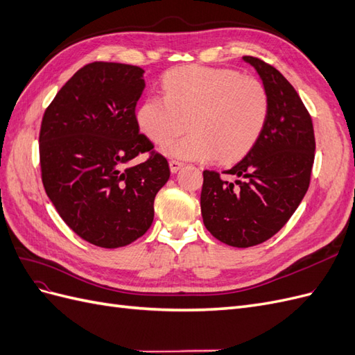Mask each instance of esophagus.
<instances>
[{
  "mask_svg": "<svg viewBox=\"0 0 355 355\" xmlns=\"http://www.w3.org/2000/svg\"><path fill=\"white\" fill-rule=\"evenodd\" d=\"M168 166H170L171 173H176V171H178V170H179L182 166H184V164H182L180 161H176V159H170V161H168Z\"/></svg>",
  "mask_w": 355,
  "mask_h": 355,
  "instance_id": "34e87169",
  "label": "esophagus"
}]
</instances>
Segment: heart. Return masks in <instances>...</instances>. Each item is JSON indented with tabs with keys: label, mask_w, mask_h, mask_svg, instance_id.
Here are the masks:
<instances>
[{
	"label": "heart",
	"mask_w": 355,
	"mask_h": 355,
	"mask_svg": "<svg viewBox=\"0 0 355 355\" xmlns=\"http://www.w3.org/2000/svg\"><path fill=\"white\" fill-rule=\"evenodd\" d=\"M163 90L164 98L148 96L142 101L136 120L158 145L189 125V135L163 149L180 159H239L259 141L270 118L271 99L263 83L232 69H171L164 75Z\"/></svg>",
	"instance_id": "b5f03b06"
}]
</instances>
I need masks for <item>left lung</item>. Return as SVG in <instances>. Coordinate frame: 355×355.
<instances>
[{
	"label": "left lung",
	"instance_id": "obj_1",
	"mask_svg": "<svg viewBox=\"0 0 355 355\" xmlns=\"http://www.w3.org/2000/svg\"><path fill=\"white\" fill-rule=\"evenodd\" d=\"M270 93L263 133L247 155L222 171L204 170L201 214L207 231L232 247H252L280 231L305 197L314 164L311 115L283 75L266 62L244 56Z\"/></svg>",
	"mask_w": 355,
	"mask_h": 355
}]
</instances>
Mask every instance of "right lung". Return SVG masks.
I'll list each match as a JSON object with an SVG mask.
<instances>
[{
    "label": "right lung",
    "mask_w": 355,
    "mask_h": 355,
    "mask_svg": "<svg viewBox=\"0 0 355 355\" xmlns=\"http://www.w3.org/2000/svg\"><path fill=\"white\" fill-rule=\"evenodd\" d=\"M144 69L93 62L72 75L47 106L40 130L46 194L85 241L105 249L133 243L154 220L157 192L170 178L167 159L139 133L136 103ZM150 153L141 165L125 164Z\"/></svg>",
    "instance_id": "obj_1"
}]
</instances>
